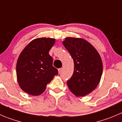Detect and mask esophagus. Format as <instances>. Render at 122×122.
<instances>
[{
	"label": "esophagus",
	"mask_w": 122,
	"mask_h": 122,
	"mask_svg": "<svg viewBox=\"0 0 122 122\" xmlns=\"http://www.w3.org/2000/svg\"><path fill=\"white\" fill-rule=\"evenodd\" d=\"M62 68H59V69H58V73H59V74H60V73H61V71H62Z\"/></svg>",
	"instance_id": "obj_1"
}]
</instances>
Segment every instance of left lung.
I'll return each mask as SVG.
<instances>
[{
    "label": "left lung",
    "mask_w": 122,
    "mask_h": 122,
    "mask_svg": "<svg viewBox=\"0 0 122 122\" xmlns=\"http://www.w3.org/2000/svg\"><path fill=\"white\" fill-rule=\"evenodd\" d=\"M74 61V72L67 81L70 91L77 97H84L98 85L102 73L100 54L89 42L81 38L66 37L62 42Z\"/></svg>",
    "instance_id": "left-lung-1"
}]
</instances>
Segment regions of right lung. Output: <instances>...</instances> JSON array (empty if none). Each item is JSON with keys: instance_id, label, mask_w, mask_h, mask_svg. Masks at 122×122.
Returning a JSON list of instances; mask_svg holds the SVG:
<instances>
[{"instance_id": "obj_1", "label": "right lung", "mask_w": 122, "mask_h": 122, "mask_svg": "<svg viewBox=\"0 0 122 122\" xmlns=\"http://www.w3.org/2000/svg\"><path fill=\"white\" fill-rule=\"evenodd\" d=\"M55 39L41 37L33 40L22 50L16 62V77L19 86L25 92L37 96L45 91L58 70L53 67L49 51Z\"/></svg>"}]
</instances>
